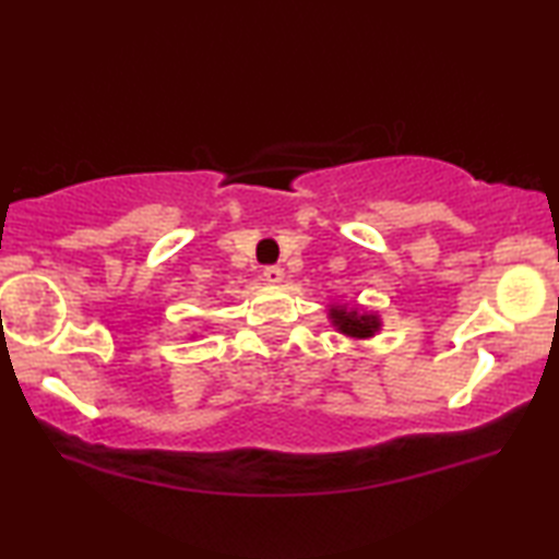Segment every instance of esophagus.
I'll return each mask as SVG.
<instances>
[{"mask_svg": "<svg viewBox=\"0 0 559 559\" xmlns=\"http://www.w3.org/2000/svg\"><path fill=\"white\" fill-rule=\"evenodd\" d=\"M263 278L269 283H281L283 281V269L281 266H266L263 269Z\"/></svg>", "mask_w": 559, "mask_h": 559, "instance_id": "34e87169", "label": "esophagus"}]
</instances>
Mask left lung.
Instances as JSON below:
<instances>
[{"label":"left lung","instance_id":"8db88e82","mask_svg":"<svg viewBox=\"0 0 559 559\" xmlns=\"http://www.w3.org/2000/svg\"><path fill=\"white\" fill-rule=\"evenodd\" d=\"M333 323L343 330L345 335L353 337H370L377 328H380V320L374 316H357L355 310L353 313H345V310H333Z\"/></svg>","mask_w":559,"mask_h":559}]
</instances>
